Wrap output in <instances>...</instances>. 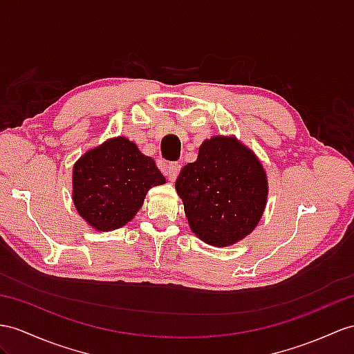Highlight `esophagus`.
<instances>
[{"label":"esophagus","instance_id":"esophagus-1","mask_svg":"<svg viewBox=\"0 0 354 354\" xmlns=\"http://www.w3.org/2000/svg\"><path fill=\"white\" fill-rule=\"evenodd\" d=\"M180 169H182V165H180V163L171 162L169 165L167 167V177H168V180H171V182H174V180H176L177 176H178Z\"/></svg>","mask_w":354,"mask_h":354}]
</instances>
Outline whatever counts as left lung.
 <instances>
[{
	"label": "left lung",
	"mask_w": 354,
	"mask_h": 354,
	"mask_svg": "<svg viewBox=\"0 0 354 354\" xmlns=\"http://www.w3.org/2000/svg\"><path fill=\"white\" fill-rule=\"evenodd\" d=\"M194 234L207 245L231 246L255 230L269 195L260 159L236 136L205 140L195 162L176 180Z\"/></svg>",
	"instance_id": "obj_1"
}]
</instances>
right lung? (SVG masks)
<instances>
[{
	"label": "right lung",
	"instance_id": "1",
	"mask_svg": "<svg viewBox=\"0 0 354 354\" xmlns=\"http://www.w3.org/2000/svg\"><path fill=\"white\" fill-rule=\"evenodd\" d=\"M165 183L156 163L126 136L109 138L75 162L72 200L80 216L97 231L131 222L153 186Z\"/></svg>",
	"mask_w": 354,
	"mask_h": 354
}]
</instances>
